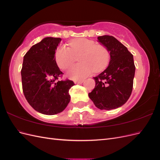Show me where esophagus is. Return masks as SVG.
Listing matches in <instances>:
<instances>
[{
  "label": "esophagus",
  "mask_w": 160,
  "mask_h": 160,
  "mask_svg": "<svg viewBox=\"0 0 160 160\" xmlns=\"http://www.w3.org/2000/svg\"><path fill=\"white\" fill-rule=\"evenodd\" d=\"M75 84H81L83 82V80H77V81H75Z\"/></svg>",
  "instance_id": "34e87169"
}]
</instances>
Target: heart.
<instances>
[{"instance_id":"obj_1","label":"heart","mask_w":160,"mask_h":160,"mask_svg":"<svg viewBox=\"0 0 160 160\" xmlns=\"http://www.w3.org/2000/svg\"><path fill=\"white\" fill-rule=\"evenodd\" d=\"M81 64L72 66L67 72L70 79L79 80L84 79L95 71L104 69L111 59L110 52L103 45L85 38H81L72 41L69 49L62 45L57 48L55 52L56 63L61 69L69 67L79 57Z\"/></svg>"}]
</instances>
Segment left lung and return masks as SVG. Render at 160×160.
Segmentation results:
<instances>
[{"instance_id": "obj_1", "label": "left lung", "mask_w": 160, "mask_h": 160, "mask_svg": "<svg viewBox=\"0 0 160 160\" xmlns=\"http://www.w3.org/2000/svg\"><path fill=\"white\" fill-rule=\"evenodd\" d=\"M98 39L108 48L111 59L107 68L93 77L95 87L89 97L98 108L113 109L126 103L132 94L135 71L133 57L113 36H100Z\"/></svg>"}]
</instances>
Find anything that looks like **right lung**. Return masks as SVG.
<instances>
[{
  "label": "right lung",
  "mask_w": 160,
  "mask_h": 160,
  "mask_svg": "<svg viewBox=\"0 0 160 160\" xmlns=\"http://www.w3.org/2000/svg\"><path fill=\"white\" fill-rule=\"evenodd\" d=\"M61 38L46 37L31 47L24 56L21 69L22 86L28 103L38 112L55 115L69 104V91L72 81H58L61 72L55 59Z\"/></svg>",
  "instance_id": "right-lung-1"
}]
</instances>
